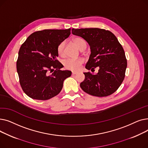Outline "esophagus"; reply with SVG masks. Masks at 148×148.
Segmentation results:
<instances>
[{
	"label": "esophagus",
	"instance_id": "34e87169",
	"mask_svg": "<svg viewBox=\"0 0 148 148\" xmlns=\"http://www.w3.org/2000/svg\"><path fill=\"white\" fill-rule=\"evenodd\" d=\"M77 73H78L77 72H73L72 73V75H75V74H77Z\"/></svg>",
	"mask_w": 148,
	"mask_h": 148
}]
</instances>
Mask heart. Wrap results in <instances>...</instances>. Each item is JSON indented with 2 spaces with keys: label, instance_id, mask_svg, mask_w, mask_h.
<instances>
[{
  "label": "heart",
  "instance_id": "b5f03b06",
  "mask_svg": "<svg viewBox=\"0 0 148 148\" xmlns=\"http://www.w3.org/2000/svg\"><path fill=\"white\" fill-rule=\"evenodd\" d=\"M73 41L78 46V47L81 50H83L86 47L87 42L84 38L80 36H76L73 38ZM66 42L65 41H62L58 46L57 51L59 56L63 57L65 55V48ZM83 64V60L82 59H72L68 58L64 60V65L66 69L71 70L73 71H77L80 68Z\"/></svg>",
  "mask_w": 148,
  "mask_h": 148
}]
</instances>
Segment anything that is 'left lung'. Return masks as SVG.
Wrapping results in <instances>:
<instances>
[{
  "label": "left lung",
  "mask_w": 148,
  "mask_h": 148,
  "mask_svg": "<svg viewBox=\"0 0 148 148\" xmlns=\"http://www.w3.org/2000/svg\"><path fill=\"white\" fill-rule=\"evenodd\" d=\"M72 33L84 38L90 47L91 53L85 68L93 72L84 73L80 87L87 94L98 97L110 95L118 90L125 75L127 61L117 38L110 31L99 28L73 29Z\"/></svg>",
  "instance_id": "left-lung-1"
}]
</instances>
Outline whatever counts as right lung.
Wrapping results in <instances>:
<instances>
[{
	"mask_svg": "<svg viewBox=\"0 0 148 148\" xmlns=\"http://www.w3.org/2000/svg\"><path fill=\"white\" fill-rule=\"evenodd\" d=\"M71 34V29H44L31 34L23 43L17 60L20 86L30 98L47 100L59 94L71 71L56 59L57 47Z\"/></svg>",
	"mask_w": 148,
	"mask_h": 148,
	"instance_id": "obj_1",
	"label": "right lung"
}]
</instances>
